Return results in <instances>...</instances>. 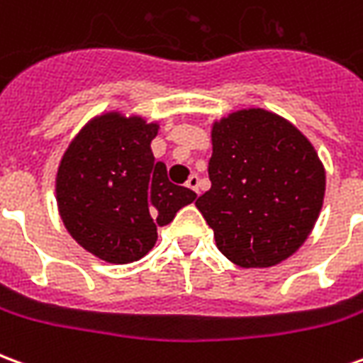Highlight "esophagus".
<instances>
[{"mask_svg":"<svg viewBox=\"0 0 363 363\" xmlns=\"http://www.w3.org/2000/svg\"><path fill=\"white\" fill-rule=\"evenodd\" d=\"M186 186H189L190 190H194V192H200V179H198V174H190L189 181H186Z\"/></svg>","mask_w":363,"mask_h":363,"instance_id":"obj_1","label":"esophagus"}]
</instances>
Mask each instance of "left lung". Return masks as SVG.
<instances>
[{"instance_id": "obj_1", "label": "left lung", "mask_w": 363, "mask_h": 363, "mask_svg": "<svg viewBox=\"0 0 363 363\" xmlns=\"http://www.w3.org/2000/svg\"><path fill=\"white\" fill-rule=\"evenodd\" d=\"M212 189L196 208L231 262L267 268L291 257L319 218L325 169L309 140L262 108L229 114L212 130Z\"/></svg>"}]
</instances>
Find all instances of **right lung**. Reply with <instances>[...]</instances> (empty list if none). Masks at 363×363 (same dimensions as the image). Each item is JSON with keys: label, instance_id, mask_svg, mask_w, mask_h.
Masks as SVG:
<instances>
[{"label": "right lung", "instance_id": "1", "mask_svg": "<svg viewBox=\"0 0 363 363\" xmlns=\"http://www.w3.org/2000/svg\"><path fill=\"white\" fill-rule=\"evenodd\" d=\"M157 124L138 116H99L77 134L56 179L60 216L85 251L112 264L140 260L157 241V228L194 202L173 184L151 153Z\"/></svg>", "mask_w": 363, "mask_h": 363}]
</instances>
